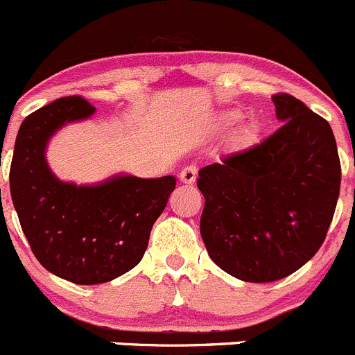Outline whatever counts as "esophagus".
I'll return each mask as SVG.
<instances>
[{
    "label": "esophagus",
    "mask_w": 355,
    "mask_h": 355,
    "mask_svg": "<svg viewBox=\"0 0 355 355\" xmlns=\"http://www.w3.org/2000/svg\"><path fill=\"white\" fill-rule=\"evenodd\" d=\"M196 178H198V168H196V164H189V166H185L180 171V180L184 184L192 185L196 182Z\"/></svg>",
    "instance_id": "esophagus-1"
}]
</instances>
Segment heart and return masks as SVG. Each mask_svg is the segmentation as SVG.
I'll return each instance as SVG.
<instances>
[{
	"label": "heart",
	"mask_w": 355,
	"mask_h": 355,
	"mask_svg": "<svg viewBox=\"0 0 355 355\" xmlns=\"http://www.w3.org/2000/svg\"><path fill=\"white\" fill-rule=\"evenodd\" d=\"M237 118H239V116H237L236 112H229L227 116H223V123H225V125H234V123L237 121Z\"/></svg>",
	"instance_id": "1"
}]
</instances>
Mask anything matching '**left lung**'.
<instances>
[{
    "label": "left lung",
    "mask_w": 355,
    "mask_h": 355,
    "mask_svg": "<svg viewBox=\"0 0 355 355\" xmlns=\"http://www.w3.org/2000/svg\"><path fill=\"white\" fill-rule=\"evenodd\" d=\"M272 101L283 126L258 146L201 168L198 178L208 254L246 283L283 279L318 253L342 182L329 123L293 95Z\"/></svg>",
    "instance_id": "1"
}]
</instances>
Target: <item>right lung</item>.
<instances>
[{"label": "right lung", "mask_w": 355, "mask_h": 355, "mask_svg": "<svg viewBox=\"0 0 355 355\" xmlns=\"http://www.w3.org/2000/svg\"><path fill=\"white\" fill-rule=\"evenodd\" d=\"M94 112L79 95L34 111L20 125L10 166L12 201L34 257L76 284L107 283L132 270L177 184L171 175H118L79 187L58 180L44 159L48 140L65 123Z\"/></svg>", "instance_id": "right-lung-1"}]
</instances>
